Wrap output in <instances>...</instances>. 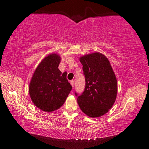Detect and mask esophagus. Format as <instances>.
I'll use <instances>...</instances> for the list:
<instances>
[{"label":"esophagus","mask_w":149,"mask_h":149,"mask_svg":"<svg viewBox=\"0 0 149 149\" xmlns=\"http://www.w3.org/2000/svg\"><path fill=\"white\" fill-rule=\"evenodd\" d=\"M70 84H71V85H72V86L74 88V80H72V81H70Z\"/></svg>","instance_id":"34e87169"}]
</instances>
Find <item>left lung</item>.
<instances>
[{"label": "left lung", "mask_w": 149, "mask_h": 149, "mask_svg": "<svg viewBox=\"0 0 149 149\" xmlns=\"http://www.w3.org/2000/svg\"><path fill=\"white\" fill-rule=\"evenodd\" d=\"M79 61L86 86L77 97V103L87 116L100 117L108 112L115 102L118 90L116 75L108 59L100 52L81 56Z\"/></svg>", "instance_id": "obj_1"}]
</instances>
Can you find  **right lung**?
I'll use <instances>...</instances> for the list:
<instances>
[{"label":"right lung","instance_id":"add662e5","mask_svg":"<svg viewBox=\"0 0 149 149\" xmlns=\"http://www.w3.org/2000/svg\"><path fill=\"white\" fill-rule=\"evenodd\" d=\"M61 57L53 53L46 56L31 78L29 92L32 102L38 108L52 112L61 107L72 90L66 79V72L58 68Z\"/></svg>","mask_w":149,"mask_h":149}]
</instances>
